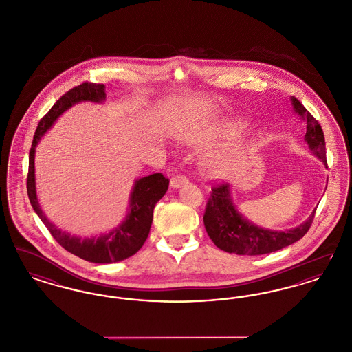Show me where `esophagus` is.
Returning a JSON list of instances; mask_svg holds the SVG:
<instances>
[{
  "label": "esophagus",
  "instance_id": "34e87169",
  "mask_svg": "<svg viewBox=\"0 0 352 352\" xmlns=\"http://www.w3.org/2000/svg\"><path fill=\"white\" fill-rule=\"evenodd\" d=\"M187 182V177L184 174H175L171 179H170V184L173 188H178L179 186L186 184Z\"/></svg>",
  "mask_w": 352,
  "mask_h": 352
}]
</instances>
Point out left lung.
<instances>
[{
	"label": "left lung",
	"mask_w": 352,
	"mask_h": 352,
	"mask_svg": "<svg viewBox=\"0 0 352 352\" xmlns=\"http://www.w3.org/2000/svg\"><path fill=\"white\" fill-rule=\"evenodd\" d=\"M292 102L296 112L306 120L305 140L309 148L327 166L324 134L318 120L314 118L298 99L293 98ZM314 217L316 211L301 226L289 231L263 230L237 212L230 197V184H215L206 204L203 221L210 239L220 250L236 254L256 256L283 250L298 241L310 230Z\"/></svg>",
	"instance_id": "8db88e82"
}]
</instances>
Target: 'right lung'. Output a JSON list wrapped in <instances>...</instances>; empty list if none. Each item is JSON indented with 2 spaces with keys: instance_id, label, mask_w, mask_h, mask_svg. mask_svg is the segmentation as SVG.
<instances>
[{
  "instance_id": "add662e5",
  "label": "right lung",
  "mask_w": 352,
  "mask_h": 352,
  "mask_svg": "<svg viewBox=\"0 0 352 352\" xmlns=\"http://www.w3.org/2000/svg\"><path fill=\"white\" fill-rule=\"evenodd\" d=\"M105 99L104 84L83 82L74 88H71L59 100L51 107L50 111L41 118L36 131L34 134L32 149L29 153V173H28V195L33 206L34 211L39 219L45 223L52 237L62 245L66 251L83 258L85 261L109 264L121 261L126 257H131L138 251L151 232L153 211L165 192L168 191V179L162 173H154L148 177L138 179L134 184L132 198H131V211L125 221L118 230L102 234L100 237L80 239L71 234L62 232L55 226H52L47 218L43 215L35 194V178H34V153L39 138L50 128L52 122L60 116L71 105L79 101H102Z\"/></svg>"
}]
</instances>
